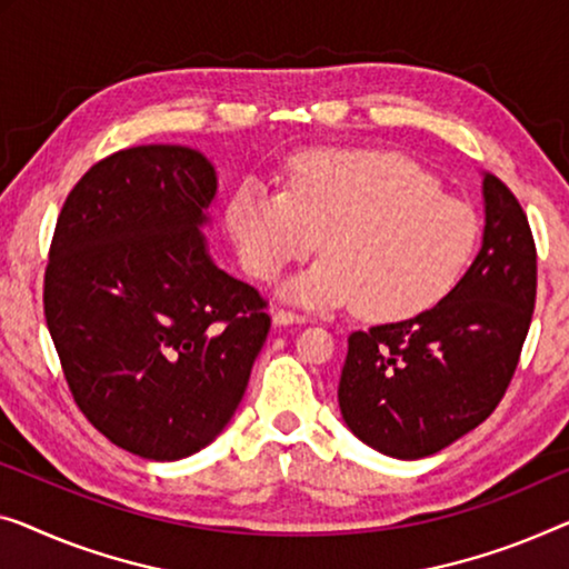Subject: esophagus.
<instances>
[{
  "label": "esophagus",
  "instance_id": "1",
  "mask_svg": "<svg viewBox=\"0 0 569 569\" xmlns=\"http://www.w3.org/2000/svg\"><path fill=\"white\" fill-rule=\"evenodd\" d=\"M307 317H301V313H293V311H286V309H276L273 311V325L276 327H288V325H303Z\"/></svg>",
  "mask_w": 569,
  "mask_h": 569
}]
</instances>
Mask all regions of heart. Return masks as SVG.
Wrapping results in <instances>:
<instances>
[{
    "mask_svg": "<svg viewBox=\"0 0 569 569\" xmlns=\"http://www.w3.org/2000/svg\"><path fill=\"white\" fill-rule=\"evenodd\" d=\"M230 232L250 276L325 260L281 286L299 307H347L370 321H406L437 307L468 270L478 217L437 178L386 150H319L291 168L288 191L248 183L230 203Z\"/></svg>",
    "mask_w": 569,
    "mask_h": 569,
    "instance_id": "b5f03b06",
    "label": "heart"
}]
</instances>
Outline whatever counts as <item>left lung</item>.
<instances>
[{
	"label": "left lung",
	"mask_w": 569,
	"mask_h": 569,
	"mask_svg": "<svg viewBox=\"0 0 569 569\" xmlns=\"http://www.w3.org/2000/svg\"><path fill=\"white\" fill-rule=\"evenodd\" d=\"M482 242L472 266L419 317L352 332L339 376L342 419L368 447L421 460L501 401L537 299V250L521 203L482 171Z\"/></svg>",
	"instance_id": "left-lung-1"
}]
</instances>
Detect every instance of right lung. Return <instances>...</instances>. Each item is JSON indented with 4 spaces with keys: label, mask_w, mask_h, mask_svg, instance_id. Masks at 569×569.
<instances>
[{
    "label": "right lung",
    "mask_w": 569,
    "mask_h": 569,
    "mask_svg": "<svg viewBox=\"0 0 569 569\" xmlns=\"http://www.w3.org/2000/svg\"><path fill=\"white\" fill-rule=\"evenodd\" d=\"M217 168L186 146H138L68 193L46 270V321L68 388L109 442L156 462L222 435L270 317L209 256Z\"/></svg>",
    "instance_id": "obj_1"
}]
</instances>
